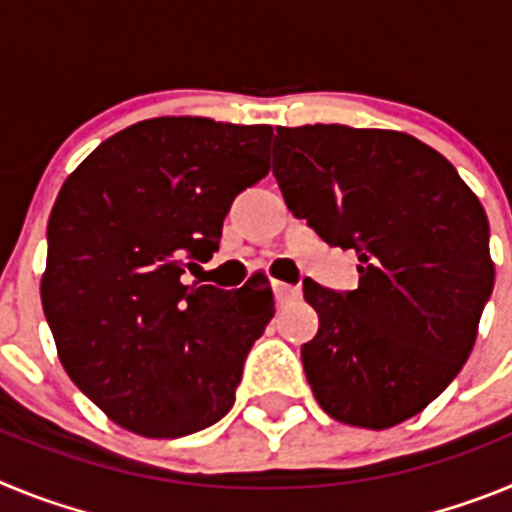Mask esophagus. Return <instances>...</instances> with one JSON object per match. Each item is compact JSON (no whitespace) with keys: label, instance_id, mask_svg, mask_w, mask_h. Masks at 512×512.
Listing matches in <instances>:
<instances>
[{"label":"esophagus","instance_id":"34e87169","mask_svg":"<svg viewBox=\"0 0 512 512\" xmlns=\"http://www.w3.org/2000/svg\"><path fill=\"white\" fill-rule=\"evenodd\" d=\"M271 287H274V297H277V302H289L300 297V287H292V284L274 282Z\"/></svg>","mask_w":512,"mask_h":512}]
</instances>
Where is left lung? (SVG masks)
<instances>
[{"label":"left lung","instance_id":"8db88e82","mask_svg":"<svg viewBox=\"0 0 512 512\" xmlns=\"http://www.w3.org/2000/svg\"><path fill=\"white\" fill-rule=\"evenodd\" d=\"M274 176L289 210L359 256L351 292L305 282L320 318L302 346L312 395L359 428L413 418L477 341L495 284L485 207L441 153L397 130L277 128Z\"/></svg>","mask_w":512,"mask_h":512}]
</instances>
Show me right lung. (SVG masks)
<instances>
[{"instance_id": "right-lung-1", "label": "right lung", "mask_w": 512, "mask_h": 512, "mask_svg": "<svg viewBox=\"0 0 512 512\" xmlns=\"http://www.w3.org/2000/svg\"><path fill=\"white\" fill-rule=\"evenodd\" d=\"M269 125L153 117L107 138L66 179L40 282L58 359L107 418L148 438L217 423L274 318L269 282L184 284L223 220L269 174Z\"/></svg>"}]
</instances>
